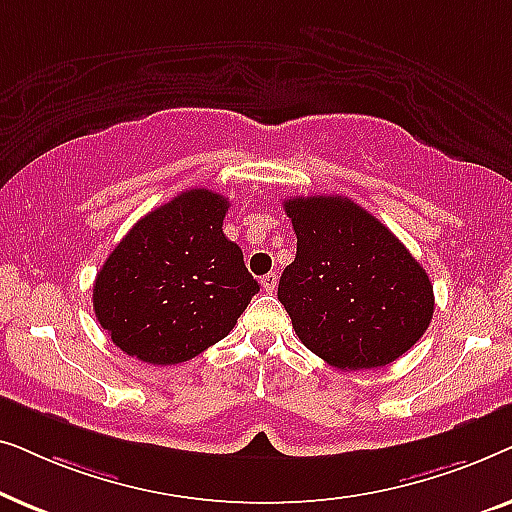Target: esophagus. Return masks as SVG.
<instances>
[{
	"label": "esophagus",
	"instance_id": "34e87169",
	"mask_svg": "<svg viewBox=\"0 0 512 512\" xmlns=\"http://www.w3.org/2000/svg\"><path fill=\"white\" fill-rule=\"evenodd\" d=\"M261 286H263V291H268V293L275 291L277 289V275H275V272H268V275H263Z\"/></svg>",
	"mask_w": 512,
	"mask_h": 512
}]
</instances>
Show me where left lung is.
<instances>
[{
	"label": "left lung",
	"instance_id": "1",
	"mask_svg": "<svg viewBox=\"0 0 512 512\" xmlns=\"http://www.w3.org/2000/svg\"><path fill=\"white\" fill-rule=\"evenodd\" d=\"M296 258L277 298L300 342L340 370L387 366L426 333L433 286L403 242L345 195L284 200Z\"/></svg>",
	"mask_w": 512,
	"mask_h": 512
}]
</instances>
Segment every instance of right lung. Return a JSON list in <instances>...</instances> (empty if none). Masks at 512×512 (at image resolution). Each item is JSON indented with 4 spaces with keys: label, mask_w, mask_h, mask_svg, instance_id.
<instances>
[{
    "label": "right lung",
    "mask_w": 512,
    "mask_h": 512,
    "mask_svg": "<svg viewBox=\"0 0 512 512\" xmlns=\"http://www.w3.org/2000/svg\"><path fill=\"white\" fill-rule=\"evenodd\" d=\"M226 212L223 195L191 188L139 219L111 251L93 310L125 354L172 366L233 331L261 286L223 235Z\"/></svg>",
    "instance_id": "right-lung-1"
}]
</instances>
